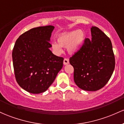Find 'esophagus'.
<instances>
[{"instance_id":"obj_1","label":"esophagus","mask_w":124,"mask_h":124,"mask_svg":"<svg viewBox=\"0 0 124 124\" xmlns=\"http://www.w3.org/2000/svg\"><path fill=\"white\" fill-rule=\"evenodd\" d=\"M69 59H67V58H65V59H64V60H63V64H64V65H68V64H69Z\"/></svg>"}]
</instances>
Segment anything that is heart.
Returning <instances> with one entry per match:
<instances>
[{
  "label": "heart",
  "mask_w": 124,
  "mask_h": 124,
  "mask_svg": "<svg viewBox=\"0 0 124 124\" xmlns=\"http://www.w3.org/2000/svg\"><path fill=\"white\" fill-rule=\"evenodd\" d=\"M86 38L85 32L81 30H73L60 35L58 38V43L53 42L52 48L56 54L63 52L62 47H67L68 52L75 54L80 49Z\"/></svg>",
  "instance_id": "obj_1"
}]
</instances>
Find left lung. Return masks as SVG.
<instances>
[{
    "mask_svg": "<svg viewBox=\"0 0 124 124\" xmlns=\"http://www.w3.org/2000/svg\"><path fill=\"white\" fill-rule=\"evenodd\" d=\"M92 39L85 43L69 62L74 68V81L82 90L94 92L103 87L115 68L111 41L96 27L91 28Z\"/></svg>",
    "mask_w": 124,
    "mask_h": 124,
    "instance_id": "8db88e82",
    "label": "left lung"
}]
</instances>
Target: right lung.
<instances>
[{
    "label": "right lung",
    "instance_id": "right-lung-1",
    "mask_svg": "<svg viewBox=\"0 0 124 124\" xmlns=\"http://www.w3.org/2000/svg\"><path fill=\"white\" fill-rule=\"evenodd\" d=\"M54 28L47 25L32 28L16 41L12 52L16 79L21 88L30 93L45 92L63 66V58L49 49Z\"/></svg>",
    "mask_w": 124,
    "mask_h": 124
}]
</instances>
